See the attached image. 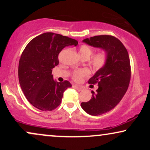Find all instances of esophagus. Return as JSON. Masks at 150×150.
Returning a JSON list of instances; mask_svg holds the SVG:
<instances>
[{
	"label": "esophagus",
	"instance_id": "34e87169",
	"mask_svg": "<svg viewBox=\"0 0 150 150\" xmlns=\"http://www.w3.org/2000/svg\"><path fill=\"white\" fill-rule=\"evenodd\" d=\"M73 87H75V88H76L78 91H82L84 89L83 87H82V86H80V85H74Z\"/></svg>",
	"mask_w": 150,
	"mask_h": 150
}]
</instances>
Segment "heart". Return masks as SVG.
<instances>
[{"instance_id": "1", "label": "heart", "mask_w": 150, "mask_h": 150, "mask_svg": "<svg viewBox=\"0 0 150 150\" xmlns=\"http://www.w3.org/2000/svg\"><path fill=\"white\" fill-rule=\"evenodd\" d=\"M93 53H94V50L92 47L87 45V44L81 45L80 49H79V54L82 58H87L88 59L92 56ZM108 58V53L107 51L103 49L93 55L92 59H91V65L94 70H99L106 65L107 63ZM89 73H90L87 69L76 70L72 74V78L75 82H80L83 77L88 76Z\"/></svg>"}]
</instances>
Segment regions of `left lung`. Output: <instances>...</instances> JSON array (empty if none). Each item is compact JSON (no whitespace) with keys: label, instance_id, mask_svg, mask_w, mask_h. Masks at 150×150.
<instances>
[{"label":"left lung","instance_id":"1","mask_svg":"<svg viewBox=\"0 0 150 150\" xmlns=\"http://www.w3.org/2000/svg\"><path fill=\"white\" fill-rule=\"evenodd\" d=\"M94 47L107 51V63L89 79V84H97V92L92 99L81 103L84 111L92 116H99L112 110L126 92L131 77L128 51L118 39L111 35H99L84 39Z\"/></svg>","mask_w":150,"mask_h":150}]
</instances>
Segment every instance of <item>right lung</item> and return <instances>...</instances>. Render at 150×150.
Returning <instances> with one entry per match:
<instances>
[{"label": "right lung", "instance_id": "add662e5", "mask_svg": "<svg viewBox=\"0 0 150 150\" xmlns=\"http://www.w3.org/2000/svg\"><path fill=\"white\" fill-rule=\"evenodd\" d=\"M77 44L75 39L46 32L26 46L19 61V82L25 97L34 107L51 111L61 104L63 92L72 85L67 80H53L52 70L59 63L58 55L62 49Z\"/></svg>", "mask_w": 150, "mask_h": 150}]
</instances>
